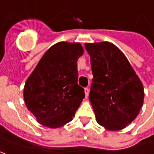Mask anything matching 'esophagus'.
I'll return each mask as SVG.
<instances>
[{"instance_id": "34e87169", "label": "esophagus", "mask_w": 154, "mask_h": 154, "mask_svg": "<svg viewBox=\"0 0 154 154\" xmlns=\"http://www.w3.org/2000/svg\"><path fill=\"white\" fill-rule=\"evenodd\" d=\"M84 91H85V95H86V97H88V95H89V89L86 87L85 89H84Z\"/></svg>"}]
</instances>
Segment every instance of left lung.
Segmentation results:
<instances>
[{
  "label": "left lung",
  "mask_w": 154,
  "mask_h": 154,
  "mask_svg": "<svg viewBox=\"0 0 154 154\" xmlns=\"http://www.w3.org/2000/svg\"><path fill=\"white\" fill-rule=\"evenodd\" d=\"M91 57L92 82L89 99L97 123L119 130L132 122L143 103V87L119 48L109 42L85 44Z\"/></svg>",
  "instance_id": "1"
}]
</instances>
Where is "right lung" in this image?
<instances>
[{
  "instance_id": "add662e5",
  "label": "right lung",
  "mask_w": 154,
  "mask_h": 154,
  "mask_svg": "<svg viewBox=\"0 0 154 154\" xmlns=\"http://www.w3.org/2000/svg\"><path fill=\"white\" fill-rule=\"evenodd\" d=\"M83 54L78 43L54 44L26 81L24 99L37 121L48 128L70 122L85 97L77 84V62Z\"/></svg>"
}]
</instances>
